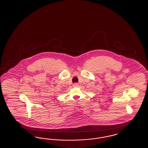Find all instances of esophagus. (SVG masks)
Instances as JSON below:
<instances>
[{
  "mask_svg": "<svg viewBox=\"0 0 148 148\" xmlns=\"http://www.w3.org/2000/svg\"><path fill=\"white\" fill-rule=\"evenodd\" d=\"M73 86L74 87H77V86H79V84L77 83H74V84H73Z\"/></svg>",
  "mask_w": 148,
  "mask_h": 148,
  "instance_id": "obj_1",
  "label": "esophagus"
}]
</instances>
